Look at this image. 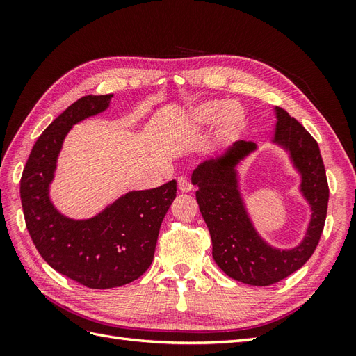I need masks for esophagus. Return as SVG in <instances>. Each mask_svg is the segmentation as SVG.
Returning a JSON list of instances; mask_svg holds the SVG:
<instances>
[{"label":"esophagus","instance_id":"1","mask_svg":"<svg viewBox=\"0 0 356 356\" xmlns=\"http://www.w3.org/2000/svg\"><path fill=\"white\" fill-rule=\"evenodd\" d=\"M178 188H179V191H182V193L191 191L193 186H191V182L188 181L187 177H179V178H178Z\"/></svg>","mask_w":356,"mask_h":356}]
</instances>
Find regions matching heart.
<instances>
[{"label": "heart", "instance_id": "b5f03b06", "mask_svg": "<svg viewBox=\"0 0 356 356\" xmlns=\"http://www.w3.org/2000/svg\"><path fill=\"white\" fill-rule=\"evenodd\" d=\"M191 122L196 124H208L215 118L217 120V129L215 135L218 139H232L238 136L246 123V115L241 105L234 102L222 101H207L196 105L190 113Z\"/></svg>", "mask_w": 356, "mask_h": 356}]
</instances>
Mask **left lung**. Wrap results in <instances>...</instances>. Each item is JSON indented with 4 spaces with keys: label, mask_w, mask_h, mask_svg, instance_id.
Instances as JSON below:
<instances>
[{
    "label": "left lung",
    "mask_w": 356,
    "mask_h": 356,
    "mask_svg": "<svg viewBox=\"0 0 356 356\" xmlns=\"http://www.w3.org/2000/svg\"><path fill=\"white\" fill-rule=\"evenodd\" d=\"M275 115L272 143L285 149L300 177V195L310 208L300 243L282 250L270 245L258 233L246 209L238 168L257 152L255 143L236 141L221 154L203 160L191 174L199 209L211 233L213 261L234 281L255 286L282 281L309 260L324 230L330 196L318 143L285 110L275 106Z\"/></svg>",
    "instance_id": "8db88e82"
}]
</instances>
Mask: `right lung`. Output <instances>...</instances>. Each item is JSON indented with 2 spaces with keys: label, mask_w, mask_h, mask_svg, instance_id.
I'll use <instances>...</instances> for the list:
<instances>
[{
  "label": "right lung",
  "mask_w": 356,
  "mask_h": 356,
  "mask_svg": "<svg viewBox=\"0 0 356 356\" xmlns=\"http://www.w3.org/2000/svg\"><path fill=\"white\" fill-rule=\"evenodd\" d=\"M113 95H89L70 105L40 135L20 178L26 229L44 261L72 281L105 289L135 281L152 264L161 221L177 197V181L134 190L90 218L75 220L50 199L58 157L68 132L104 113Z\"/></svg>",
  "instance_id": "add662e5"
}]
</instances>
